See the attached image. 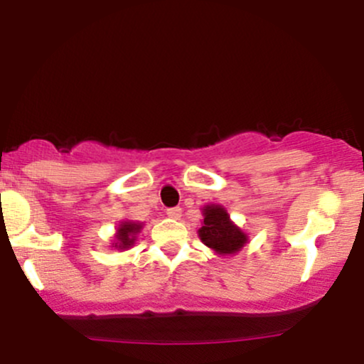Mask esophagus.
I'll return each mask as SVG.
<instances>
[{"label": "esophagus", "instance_id": "1", "mask_svg": "<svg viewBox=\"0 0 364 364\" xmlns=\"http://www.w3.org/2000/svg\"><path fill=\"white\" fill-rule=\"evenodd\" d=\"M166 214H168V217L169 219H179V217H181V208L179 207H173V208H168V212H166Z\"/></svg>", "mask_w": 364, "mask_h": 364}]
</instances>
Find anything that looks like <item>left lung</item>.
<instances>
[{
    "mask_svg": "<svg viewBox=\"0 0 364 364\" xmlns=\"http://www.w3.org/2000/svg\"><path fill=\"white\" fill-rule=\"evenodd\" d=\"M202 228L198 237L217 255H236L248 245V235L232 223L223 205L210 203L202 208Z\"/></svg>",
    "mask_w": 364,
    "mask_h": 364,
    "instance_id": "8db88e82",
    "label": "left lung"
}]
</instances>
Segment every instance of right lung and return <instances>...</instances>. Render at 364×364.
Listing matches in <instances>:
<instances>
[{
  "mask_svg": "<svg viewBox=\"0 0 364 364\" xmlns=\"http://www.w3.org/2000/svg\"><path fill=\"white\" fill-rule=\"evenodd\" d=\"M144 228V223H139V220H121L116 228L114 241H112L111 246L114 250H129L132 246H135V241L139 240V232Z\"/></svg>",
  "mask_w": 364,
  "mask_h": 364,
  "instance_id": "right-lung-1",
  "label": "right lung"
}]
</instances>
